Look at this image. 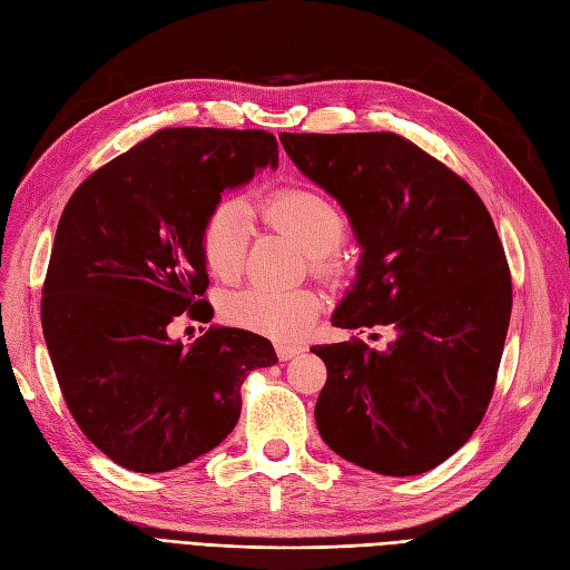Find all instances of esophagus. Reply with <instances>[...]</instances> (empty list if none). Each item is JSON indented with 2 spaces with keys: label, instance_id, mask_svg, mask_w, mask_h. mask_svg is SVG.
I'll return each instance as SVG.
<instances>
[{
  "label": "esophagus",
  "instance_id": "34e87169",
  "mask_svg": "<svg viewBox=\"0 0 570 570\" xmlns=\"http://www.w3.org/2000/svg\"><path fill=\"white\" fill-rule=\"evenodd\" d=\"M276 351H278V358H281V361H289V358H294V356H299V353H304V346H302V344L278 342V344H276Z\"/></svg>",
  "mask_w": 570,
  "mask_h": 570
}]
</instances>
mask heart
<instances>
[{
    "label": "heart",
    "instance_id": "1",
    "mask_svg": "<svg viewBox=\"0 0 570 570\" xmlns=\"http://www.w3.org/2000/svg\"><path fill=\"white\" fill-rule=\"evenodd\" d=\"M264 219L297 240L311 257L337 249L346 233L342 209L321 190L292 186L262 203ZM252 233V209L240 198L214 203L203 222L200 247L207 268L222 281L238 276ZM226 318L235 325L276 340H299L316 323L318 299L308 289H278L252 285L226 302Z\"/></svg>",
    "mask_w": 570,
    "mask_h": 570
}]
</instances>
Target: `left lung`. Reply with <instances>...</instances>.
<instances>
[{
    "instance_id": "obj_1",
    "label": "left lung",
    "mask_w": 570,
    "mask_h": 570,
    "mask_svg": "<svg viewBox=\"0 0 570 570\" xmlns=\"http://www.w3.org/2000/svg\"><path fill=\"white\" fill-rule=\"evenodd\" d=\"M297 169L346 212L356 281L332 313L346 330L391 327L384 351L318 344L321 439L384 476H417L469 441L495 389L512 278L476 190L391 131L281 134Z\"/></svg>"
}]
</instances>
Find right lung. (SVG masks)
<instances>
[{
	"mask_svg": "<svg viewBox=\"0 0 570 570\" xmlns=\"http://www.w3.org/2000/svg\"><path fill=\"white\" fill-rule=\"evenodd\" d=\"M278 167L262 129H163L94 171L56 228L42 330L56 380L85 436L131 472L158 474L217 448L240 417V384L278 363L240 327H209L184 346L169 323L209 278L200 247L224 190Z\"/></svg>",
	"mask_w": 570,
	"mask_h": 570,
	"instance_id": "add662e5",
	"label": "right lung"
}]
</instances>
